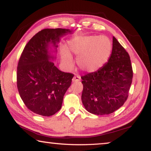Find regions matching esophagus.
<instances>
[{
	"mask_svg": "<svg viewBox=\"0 0 151 151\" xmlns=\"http://www.w3.org/2000/svg\"><path fill=\"white\" fill-rule=\"evenodd\" d=\"M81 80V76L79 75L75 76L73 78V82H77Z\"/></svg>",
	"mask_w": 151,
	"mask_h": 151,
	"instance_id": "obj_1",
	"label": "esophagus"
}]
</instances>
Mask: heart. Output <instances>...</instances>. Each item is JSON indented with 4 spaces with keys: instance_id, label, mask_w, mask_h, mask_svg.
I'll return each mask as SVG.
<instances>
[{
    "instance_id": "1",
    "label": "heart",
    "mask_w": 151,
    "mask_h": 151,
    "mask_svg": "<svg viewBox=\"0 0 151 151\" xmlns=\"http://www.w3.org/2000/svg\"><path fill=\"white\" fill-rule=\"evenodd\" d=\"M68 50L78 55V64L83 70L92 73L104 66L112 51V44L104 36L76 37L68 42ZM63 62L68 66L73 63L71 55L66 51L62 53Z\"/></svg>"
}]
</instances>
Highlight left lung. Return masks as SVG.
Returning <instances> with one entry per match:
<instances>
[{"instance_id": "1", "label": "left lung", "mask_w": 151, "mask_h": 151, "mask_svg": "<svg viewBox=\"0 0 151 151\" xmlns=\"http://www.w3.org/2000/svg\"><path fill=\"white\" fill-rule=\"evenodd\" d=\"M132 78L129 53L113 37L112 53L108 62L97 71L81 76V99L85 108L98 115L116 111L127 100Z\"/></svg>"}]
</instances>
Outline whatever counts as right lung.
Masks as SVG:
<instances>
[{
    "instance_id": "add662e5",
    "label": "right lung",
    "mask_w": 151,
    "mask_h": 151,
    "mask_svg": "<svg viewBox=\"0 0 151 151\" xmlns=\"http://www.w3.org/2000/svg\"><path fill=\"white\" fill-rule=\"evenodd\" d=\"M68 29H44L26 45L17 68V86L26 107L36 114L49 116L62 108L64 96L70 86L74 75L58 69L49 61V44L57 47L60 38Z\"/></svg>"
}]
</instances>
